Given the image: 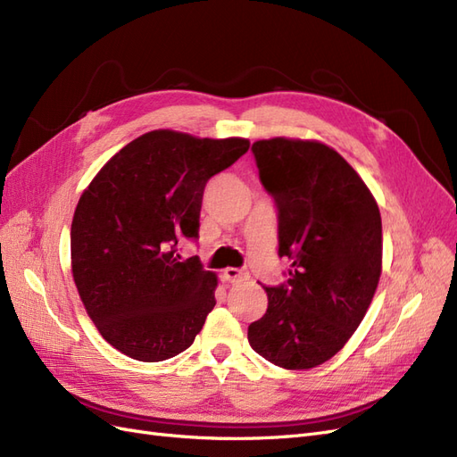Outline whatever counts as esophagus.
<instances>
[{"label": "esophagus", "mask_w": 457, "mask_h": 457, "mask_svg": "<svg viewBox=\"0 0 457 457\" xmlns=\"http://www.w3.org/2000/svg\"><path fill=\"white\" fill-rule=\"evenodd\" d=\"M245 278H247V272L240 270V269H225V272H223V280L228 282V284L242 282Z\"/></svg>", "instance_id": "1"}]
</instances>
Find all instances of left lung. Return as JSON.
Wrapping results in <instances>:
<instances>
[{
	"instance_id": "obj_1",
	"label": "left lung",
	"mask_w": 457,
	"mask_h": 457,
	"mask_svg": "<svg viewBox=\"0 0 457 457\" xmlns=\"http://www.w3.org/2000/svg\"><path fill=\"white\" fill-rule=\"evenodd\" d=\"M252 150L278 210V255L292 270L286 284L265 287L269 307L247 341L274 366L311 370L345 347L376 294L379 207L349 162L320 141L274 137Z\"/></svg>"
}]
</instances>
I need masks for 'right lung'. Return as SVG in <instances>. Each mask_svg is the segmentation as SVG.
<instances>
[{
	"label": "right lung",
	"instance_id": "right-lung-1",
	"mask_svg": "<svg viewBox=\"0 0 457 457\" xmlns=\"http://www.w3.org/2000/svg\"><path fill=\"white\" fill-rule=\"evenodd\" d=\"M250 148L242 137L148 131L110 158L71 228L81 303L114 349L160 362L188 349L215 307L217 276L177 245L198 238L205 183Z\"/></svg>",
	"mask_w": 457,
	"mask_h": 457
}]
</instances>
